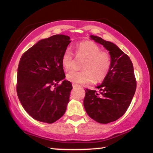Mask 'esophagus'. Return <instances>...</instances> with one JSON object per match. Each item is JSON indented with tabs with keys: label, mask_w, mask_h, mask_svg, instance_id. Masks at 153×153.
<instances>
[{
	"label": "esophagus",
	"mask_w": 153,
	"mask_h": 153,
	"mask_svg": "<svg viewBox=\"0 0 153 153\" xmlns=\"http://www.w3.org/2000/svg\"><path fill=\"white\" fill-rule=\"evenodd\" d=\"M73 88H78V87H80V85H78V84H75V83H73Z\"/></svg>",
	"instance_id": "obj_1"
}]
</instances>
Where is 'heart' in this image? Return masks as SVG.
I'll return each instance as SVG.
<instances>
[{"label":"heart","instance_id":"1","mask_svg":"<svg viewBox=\"0 0 153 153\" xmlns=\"http://www.w3.org/2000/svg\"><path fill=\"white\" fill-rule=\"evenodd\" d=\"M75 55L84 57L81 71H71L66 75L69 81L78 84H88L104 80L111 68V57L106 51H101L97 44L92 41H82L75 47ZM73 56L71 50L67 48L61 57V64L65 71L71 69Z\"/></svg>","mask_w":153,"mask_h":153}]
</instances>
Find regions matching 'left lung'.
Instances as JSON below:
<instances>
[{"label":"left lung","instance_id":"1","mask_svg":"<svg viewBox=\"0 0 153 153\" xmlns=\"http://www.w3.org/2000/svg\"><path fill=\"white\" fill-rule=\"evenodd\" d=\"M91 38L102 45L111 57V68L106 78L97 86L99 92L85 89L83 105L88 115L96 122H114L127 111L134 96L137 81L130 58L114 44L99 36Z\"/></svg>","mask_w":153,"mask_h":153}]
</instances>
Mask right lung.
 Returning <instances> with one entry per match:
<instances>
[{
	"label": "right lung",
	"mask_w": 153,
	"mask_h": 153,
	"mask_svg": "<svg viewBox=\"0 0 153 153\" xmlns=\"http://www.w3.org/2000/svg\"><path fill=\"white\" fill-rule=\"evenodd\" d=\"M57 34L39 41L22 54L18 67L16 91L25 111L34 119L52 124L62 117L69 102L71 82L65 77L61 57L71 42Z\"/></svg>",
	"instance_id": "obj_1"
}]
</instances>
